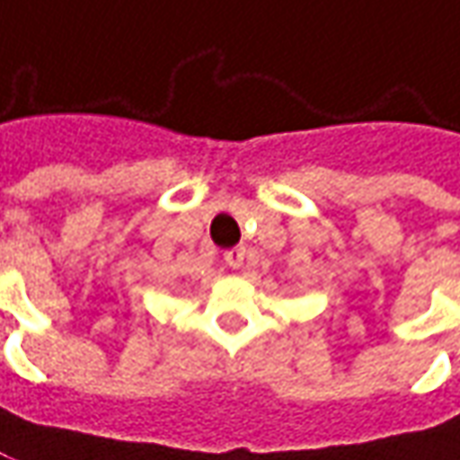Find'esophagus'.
<instances>
[{"label": "esophagus", "instance_id": "esophagus-1", "mask_svg": "<svg viewBox=\"0 0 460 460\" xmlns=\"http://www.w3.org/2000/svg\"><path fill=\"white\" fill-rule=\"evenodd\" d=\"M224 261H226V267H231V270H239L243 264V246L226 249V252H224Z\"/></svg>", "mask_w": 460, "mask_h": 460}]
</instances>
